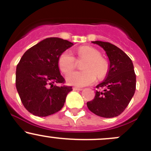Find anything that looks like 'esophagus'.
Instances as JSON below:
<instances>
[{
	"label": "esophagus",
	"mask_w": 151,
	"mask_h": 151,
	"mask_svg": "<svg viewBox=\"0 0 151 151\" xmlns=\"http://www.w3.org/2000/svg\"><path fill=\"white\" fill-rule=\"evenodd\" d=\"M73 89L74 90V91H81V90H82L83 88H81V87H77V86H75L73 88Z\"/></svg>",
	"instance_id": "obj_1"
}]
</instances>
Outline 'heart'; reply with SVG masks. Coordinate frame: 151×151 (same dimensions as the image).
<instances>
[{"label": "heart", "instance_id": "obj_1", "mask_svg": "<svg viewBox=\"0 0 151 151\" xmlns=\"http://www.w3.org/2000/svg\"><path fill=\"white\" fill-rule=\"evenodd\" d=\"M78 59L86 60L82 66L83 71L71 72L66 76V81L69 85L85 86L92 84L97 80L102 79L108 73V63L100 57L97 49L91 46L79 47L76 51ZM58 66L63 73L66 74L75 68L76 60L70 51L63 52L58 59Z\"/></svg>", "mask_w": 151, "mask_h": 151}]
</instances>
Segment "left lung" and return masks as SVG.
<instances>
[{
  "instance_id": "obj_1",
  "label": "left lung",
  "mask_w": 151,
  "mask_h": 151,
  "mask_svg": "<svg viewBox=\"0 0 151 151\" xmlns=\"http://www.w3.org/2000/svg\"><path fill=\"white\" fill-rule=\"evenodd\" d=\"M105 50L109 60L105 80L97 85L94 99L86 103L93 113L103 118L119 116L134 94L136 75L131 59L122 49L108 42L92 41Z\"/></svg>"
}]
</instances>
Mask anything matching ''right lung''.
Wrapping results in <instances>:
<instances>
[{"instance_id":"right-lung-1","label":"right lung","mask_w":151,"mask_h":151,"mask_svg":"<svg viewBox=\"0 0 151 151\" xmlns=\"http://www.w3.org/2000/svg\"><path fill=\"white\" fill-rule=\"evenodd\" d=\"M73 46L60 38H47L29 49L17 66L16 87L24 108L45 117L63 108L71 86H57L64 78L60 72V54Z\"/></svg>"}]
</instances>
